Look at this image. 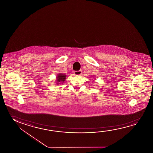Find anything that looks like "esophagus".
Segmentation results:
<instances>
[{"label": "esophagus", "mask_w": 153, "mask_h": 153, "mask_svg": "<svg viewBox=\"0 0 153 153\" xmlns=\"http://www.w3.org/2000/svg\"><path fill=\"white\" fill-rule=\"evenodd\" d=\"M74 74H75V75H81V74H82V71H81V70L75 71V73H74Z\"/></svg>", "instance_id": "34e87169"}]
</instances>
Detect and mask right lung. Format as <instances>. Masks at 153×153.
Listing matches in <instances>:
<instances>
[{
	"instance_id": "add662e5",
	"label": "right lung",
	"mask_w": 153,
	"mask_h": 153,
	"mask_svg": "<svg viewBox=\"0 0 153 153\" xmlns=\"http://www.w3.org/2000/svg\"><path fill=\"white\" fill-rule=\"evenodd\" d=\"M65 78H66V75L65 74H59L57 77H56V84H60L61 83H63L65 82Z\"/></svg>"
}]
</instances>
